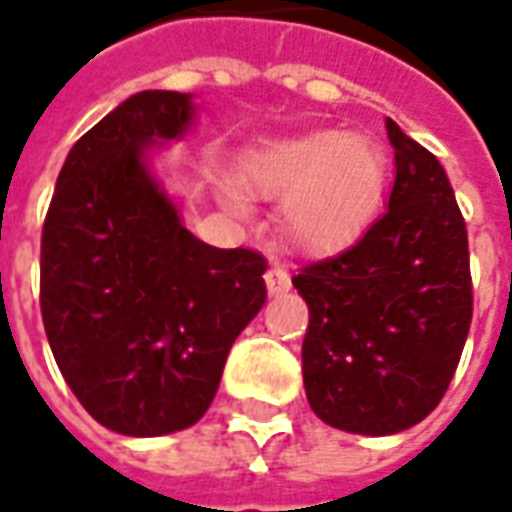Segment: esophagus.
<instances>
[{
	"instance_id": "esophagus-1",
	"label": "esophagus",
	"mask_w": 512,
	"mask_h": 512,
	"mask_svg": "<svg viewBox=\"0 0 512 512\" xmlns=\"http://www.w3.org/2000/svg\"><path fill=\"white\" fill-rule=\"evenodd\" d=\"M266 288H268V293H271V296H282V293H288L290 290V277H288V271H285V268H279V266H274V268H268L266 271Z\"/></svg>"
}]
</instances>
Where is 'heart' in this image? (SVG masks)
I'll return each instance as SVG.
<instances>
[{"mask_svg":"<svg viewBox=\"0 0 512 512\" xmlns=\"http://www.w3.org/2000/svg\"><path fill=\"white\" fill-rule=\"evenodd\" d=\"M249 186L263 197H285L282 230L307 255L345 246L384 197L386 161L365 136L337 128L277 139L246 164ZM224 208L249 213V200L235 186H222Z\"/></svg>","mask_w":512,"mask_h":512,"instance_id":"b5f03b06","label":"heart"}]
</instances>
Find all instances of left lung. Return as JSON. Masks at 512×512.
<instances>
[{"label":"left lung","instance_id":"obj_1","mask_svg":"<svg viewBox=\"0 0 512 512\" xmlns=\"http://www.w3.org/2000/svg\"><path fill=\"white\" fill-rule=\"evenodd\" d=\"M395 183L351 249L301 268L310 307L301 373L312 411L337 430L392 436L447 392L472 323L466 224L439 158L386 120Z\"/></svg>","mask_w":512,"mask_h":512}]
</instances>
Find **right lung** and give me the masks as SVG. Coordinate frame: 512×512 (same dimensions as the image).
<instances>
[{
	"label": "right lung",
	"instance_id": "obj_1",
	"mask_svg": "<svg viewBox=\"0 0 512 512\" xmlns=\"http://www.w3.org/2000/svg\"><path fill=\"white\" fill-rule=\"evenodd\" d=\"M191 93L126 98L71 147L40 241V312L62 378L123 436L208 411L235 337L266 304V260L183 224L156 158L197 123Z\"/></svg>",
	"mask_w": 512,
	"mask_h": 512
}]
</instances>
